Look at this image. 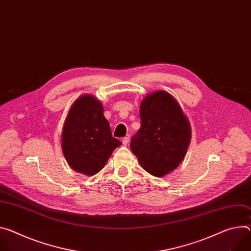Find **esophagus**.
<instances>
[{
    "label": "esophagus",
    "instance_id": "34e87169",
    "mask_svg": "<svg viewBox=\"0 0 251 251\" xmlns=\"http://www.w3.org/2000/svg\"><path fill=\"white\" fill-rule=\"evenodd\" d=\"M129 141H130V137H129V136H126V137L123 138L122 143H123V145H127L129 143Z\"/></svg>",
    "mask_w": 251,
    "mask_h": 251
}]
</instances>
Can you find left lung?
<instances>
[{"mask_svg":"<svg viewBox=\"0 0 251 251\" xmlns=\"http://www.w3.org/2000/svg\"><path fill=\"white\" fill-rule=\"evenodd\" d=\"M140 119L131 151L145 171L163 177L183 161L191 140L190 123L176 99L162 90L141 101Z\"/></svg>","mask_w":251,"mask_h":251,"instance_id":"1","label":"left lung"}]
</instances>
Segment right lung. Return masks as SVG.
Instances as JSON below:
<instances>
[{
  "mask_svg": "<svg viewBox=\"0 0 251 251\" xmlns=\"http://www.w3.org/2000/svg\"><path fill=\"white\" fill-rule=\"evenodd\" d=\"M103 106L94 96L85 94L72 104L62 130V151L69 166L93 176L103 169L121 142L114 138Z\"/></svg>",
  "mask_w": 251,
  "mask_h": 251,
  "instance_id": "add662e5",
  "label": "right lung"
}]
</instances>
